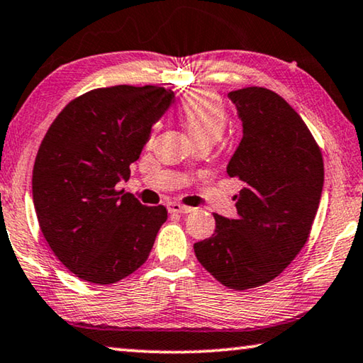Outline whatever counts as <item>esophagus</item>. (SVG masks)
<instances>
[{"label": "esophagus", "instance_id": "esophagus-1", "mask_svg": "<svg viewBox=\"0 0 363 363\" xmlns=\"http://www.w3.org/2000/svg\"><path fill=\"white\" fill-rule=\"evenodd\" d=\"M168 210H169V213H181V215H186V213H192L194 211V208H191V206L181 205V203H177V202L168 203Z\"/></svg>", "mask_w": 363, "mask_h": 363}]
</instances>
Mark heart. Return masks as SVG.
Wrapping results in <instances>:
<instances>
[{
    "instance_id": "obj_1",
    "label": "heart",
    "mask_w": 363,
    "mask_h": 363,
    "mask_svg": "<svg viewBox=\"0 0 363 363\" xmlns=\"http://www.w3.org/2000/svg\"><path fill=\"white\" fill-rule=\"evenodd\" d=\"M184 128L194 142L221 139L228 125V114L220 96L208 90L191 91L181 105Z\"/></svg>"
}]
</instances>
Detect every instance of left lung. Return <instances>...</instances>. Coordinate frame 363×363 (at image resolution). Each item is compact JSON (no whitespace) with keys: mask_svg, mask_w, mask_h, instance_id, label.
Returning a JSON list of instances; mask_svg holds the SVG:
<instances>
[{"mask_svg":"<svg viewBox=\"0 0 363 363\" xmlns=\"http://www.w3.org/2000/svg\"><path fill=\"white\" fill-rule=\"evenodd\" d=\"M242 140L228 174L244 182L235 218L213 215L211 238L194 244L213 278L244 291L274 279L306 245L323 191V158L302 118L278 94L247 87L228 94Z\"/></svg>","mask_w":363,"mask_h":363,"instance_id":"left-lung-1","label":"left lung"}]
</instances>
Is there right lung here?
I'll use <instances>...</instances> for the list:
<instances>
[{
  "label": "right lung",
  "instance_id": "right-lung-1",
  "mask_svg": "<svg viewBox=\"0 0 363 363\" xmlns=\"http://www.w3.org/2000/svg\"><path fill=\"white\" fill-rule=\"evenodd\" d=\"M172 101L174 91L153 85L96 89L50 125L33 164V206L53 254L77 278L118 283L150 255L168 211L116 187Z\"/></svg>",
  "mask_w": 363,
  "mask_h": 363
}]
</instances>
